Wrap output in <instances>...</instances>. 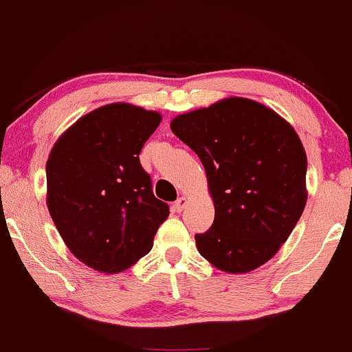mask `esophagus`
Segmentation results:
<instances>
[{"label": "esophagus", "mask_w": 352, "mask_h": 352, "mask_svg": "<svg viewBox=\"0 0 352 352\" xmlns=\"http://www.w3.org/2000/svg\"><path fill=\"white\" fill-rule=\"evenodd\" d=\"M185 206H187V199H185V197H180V199L173 204V208H175L177 212H182Z\"/></svg>", "instance_id": "34e87169"}]
</instances>
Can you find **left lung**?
Wrapping results in <instances>:
<instances>
[{
    "label": "left lung",
    "instance_id": "obj_1",
    "mask_svg": "<svg viewBox=\"0 0 352 352\" xmlns=\"http://www.w3.org/2000/svg\"><path fill=\"white\" fill-rule=\"evenodd\" d=\"M170 129L199 155L214 199V223L195 235L200 256L230 274L261 267L306 207L307 157L296 130L241 96L179 115Z\"/></svg>",
    "mask_w": 352,
    "mask_h": 352
}]
</instances>
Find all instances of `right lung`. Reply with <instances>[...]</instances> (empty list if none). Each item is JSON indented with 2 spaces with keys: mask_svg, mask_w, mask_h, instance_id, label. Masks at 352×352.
<instances>
[{
  "mask_svg": "<svg viewBox=\"0 0 352 352\" xmlns=\"http://www.w3.org/2000/svg\"><path fill=\"white\" fill-rule=\"evenodd\" d=\"M157 111L110 103L61 135L46 162V206L72 254L115 274L150 252L168 206L153 195L142 146L160 125Z\"/></svg>",
  "mask_w": 352,
  "mask_h": 352,
  "instance_id": "1",
  "label": "right lung"
}]
</instances>
